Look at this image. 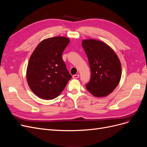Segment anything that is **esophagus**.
Returning <instances> with one entry per match:
<instances>
[{
  "label": "esophagus",
  "mask_w": 147,
  "mask_h": 147,
  "mask_svg": "<svg viewBox=\"0 0 147 147\" xmlns=\"http://www.w3.org/2000/svg\"><path fill=\"white\" fill-rule=\"evenodd\" d=\"M72 77H73V78H74V79H76V78H78L79 77V75H78V74H76V75H73V76H72Z\"/></svg>",
  "instance_id": "esophagus-1"
}]
</instances>
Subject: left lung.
Segmentation results:
<instances>
[{
  "mask_svg": "<svg viewBox=\"0 0 147 147\" xmlns=\"http://www.w3.org/2000/svg\"><path fill=\"white\" fill-rule=\"evenodd\" d=\"M82 47L88 56L91 80L88 91L95 97H105L112 92L121 77V65L116 53L104 42L94 39L83 40Z\"/></svg>",
  "mask_w": 147,
  "mask_h": 147,
  "instance_id": "1",
  "label": "left lung"
}]
</instances>
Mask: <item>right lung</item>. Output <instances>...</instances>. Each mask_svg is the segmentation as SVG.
Here are the masks:
<instances>
[{
    "label": "right lung",
    "instance_id": "right-lung-1",
    "mask_svg": "<svg viewBox=\"0 0 147 147\" xmlns=\"http://www.w3.org/2000/svg\"><path fill=\"white\" fill-rule=\"evenodd\" d=\"M69 42V38L61 36L46 38L31 55L26 78L30 90L40 98H56L72 78L62 57Z\"/></svg>",
    "mask_w": 147,
    "mask_h": 147
}]
</instances>
